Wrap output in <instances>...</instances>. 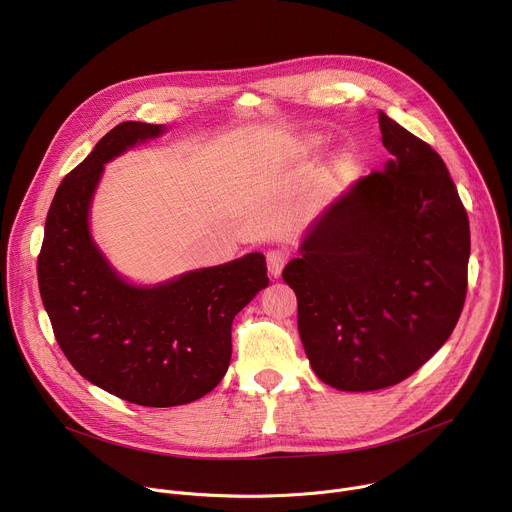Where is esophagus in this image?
Here are the masks:
<instances>
[{"mask_svg": "<svg viewBox=\"0 0 512 512\" xmlns=\"http://www.w3.org/2000/svg\"><path fill=\"white\" fill-rule=\"evenodd\" d=\"M285 259H287V255L283 251H279V249H273V251L267 253V271H269L271 277H279L281 275V271L285 267Z\"/></svg>", "mask_w": 512, "mask_h": 512, "instance_id": "esophagus-1", "label": "esophagus"}]
</instances>
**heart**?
Returning <instances> with one entry per match:
<instances>
[{
	"instance_id": "heart-1",
	"label": "heart",
	"mask_w": 512,
	"mask_h": 512,
	"mask_svg": "<svg viewBox=\"0 0 512 512\" xmlns=\"http://www.w3.org/2000/svg\"><path fill=\"white\" fill-rule=\"evenodd\" d=\"M326 145V137L324 133L318 131H306L298 137H294L289 145V158L296 162H312L314 158L320 156V152L324 150ZM360 166V158L354 150H340L336 152L330 162L326 164L324 172H322V192L330 198L342 194L350 182L354 180L356 172Z\"/></svg>"
}]
</instances>
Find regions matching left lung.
<instances>
[{
	"label": "left lung",
	"instance_id": "obj_1",
	"mask_svg": "<svg viewBox=\"0 0 512 512\" xmlns=\"http://www.w3.org/2000/svg\"><path fill=\"white\" fill-rule=\"evenodd\" d=\"M383 172L352 184L306 229L283 269L320 381L350 393L401 383L454 332L470 225L444 160L379 111Z\"/></svg>",
	"mask_w": 512,
	"mask_h": 512
}]
</instances>
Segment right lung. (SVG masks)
<instances>
[{
	"label": "right lung",
	"mask_w": 512,
	"mask_h": 512,
	"mask_svg": "<svg viewBox=\"0 0 512 512\" xmlns=\"http://www.w3.org/2000/svg\"><path fill=\"white\" fill-rule=\"evenodd\" d=\"M166 129L123 121L101 137L60 182L38 257L42 304L72 367L143 407L192 403L221 383L233 352V320L269 285L261 253L137 285L95 243L91 206L105 164Z\"/></svg>",
	"instance_id": "right-lung-1"
}]
</instances>
